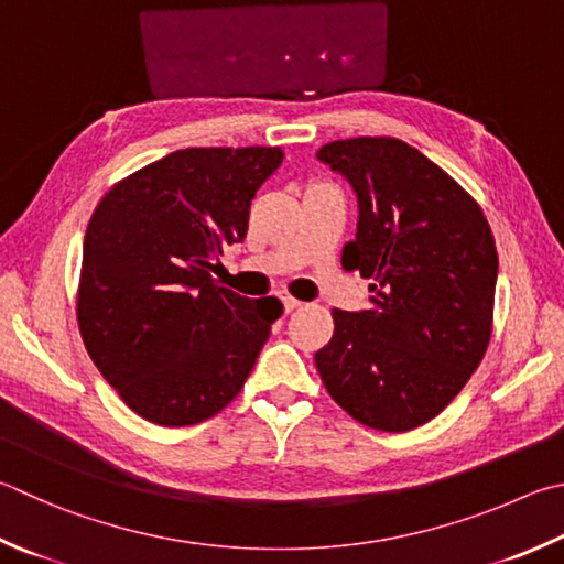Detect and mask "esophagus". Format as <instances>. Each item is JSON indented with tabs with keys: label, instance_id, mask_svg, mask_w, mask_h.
Listing matches in <instances>:
<instances>
[{
	"label": "esophagus",
	"instance_id": "obj_1",
	"mask_svg": "<svg viewBox=\"0 0 564 564\" xmlns=\"http://www.w3.org/2000/svg\"><path fill=\"white\" fill-rule=\"evenodd\" d=\"M281 301H283V311H285V313H293L295 308H301V305H303L301 301H295V299H291V295H283V299H281Z\"/></svg>",
	"mask_w": 564,
	"mask_h": 564
}]
</instances>
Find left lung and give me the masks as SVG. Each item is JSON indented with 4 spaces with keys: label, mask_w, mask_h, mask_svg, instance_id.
<instances>
[{
    "label": "left lung",
    "mask_w": 564,
    "mask_h": 564,
    "mask_svg": "<svg viewBox=\"0 0 564 564\" xmlns=\"http://www.w3.org/2000/svg\"><path fill=\"white\" fill-rule=\"evenodd\" d=\"M315 158L355 192L357 231L343 263L372 279L370 308L333 311L317 372L360 424L409 432L444 412L484 360L494 234L470 194L402 140H335Z\"/></svg>",
    "instance_id": "obj_1"
}]
</instances>
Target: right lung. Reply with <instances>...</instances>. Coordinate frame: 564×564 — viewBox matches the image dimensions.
I'll return each mask as SVG.
<instances>
[{"label": "right lung", "instance_id": "1", "mask_svg": "<svg viewBox=\"0 0 564 564\" xmlns=\"http://www.w3.org/2000/svg\"><path fill=\"white\" fill-rule=\"evenodd\" d=\"M281 148H187L116 184L84 239L78 327L132 412L189 426L241 392L279 317L212 279Z\"/></svg>", "mask_w": 564, "mask_h": 564}]
</instances>
